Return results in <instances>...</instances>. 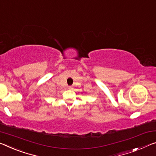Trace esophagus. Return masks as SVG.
I'll use <instances>...</instances> for the list:
<instances>
[{
    "mask_svg": "<svg viewBox=\"0 0 156 156\" xmlns=\"http://www.w3.org/2000/svg\"><path fill=\"white\" fill-rule=\"evenodd\" d=\"M73 87L72 86H68V89H73Z\"/></svg>",
    "mask_w": 156,
    "mask_h": 156,
    "instance_id": "obj_1",
    "label": "esophagus"
}]
</instances>
